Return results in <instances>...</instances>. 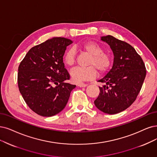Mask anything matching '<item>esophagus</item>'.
Instances as JSON below:
<instances>
[{
	"instance_id": "obj_1",
	"label": "esophagus",
	"mask_w": 157,
	"mask_h": 157,
	"mask_svg": "<svg viewBox=\"0 0 157 157\" xmlns=\"http://www.w3.org/2000/svg\"><path fill=\"white\" fill-rule=\"evenodd\" d=\"M78 86H79V87H85V86H87V84H86V83H78Z\"/></svg>"
}]
</instances>
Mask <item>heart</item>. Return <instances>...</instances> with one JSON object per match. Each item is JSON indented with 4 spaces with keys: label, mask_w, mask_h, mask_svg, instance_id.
I'll return each instance as SVG.
<instances>
[{
    "label": "heart",
    "mask_w": 157,
    "mask_h": 157,
    "mask_svg": "<svg viewBox=\"0 0 157 157\" xmlns=\"http://www.w3.org/2000/svg\"><path fill=\"white\" fill-rule=\"evenodd\" d=\"M78 48L90 56L87 63L88 67L76 68L71 72V77L74 82L79 83L94 78L97 75V69L100 74L105 73L111 65V57L103 52V48L95 41H89L78 46ZM76 53L74 48L68 49L63 56L65 65L72 67L75 62Z\"/></svg>",
    "instance_id": "1"
}]
</instances>
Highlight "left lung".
<instances>
[{
  "mask_svg": "<svg viewBox=\"0 0 157 157\" xmlns=\"http://www.w3.org/2000/svg\"><path fill=\"white\" fill-rule=\"evenodd\" d=\"M110 45L114 54L113 66L98 82L100 94L94 101L101 111L114 114L124 111L134 102L146 75V68L140 56L131 45L112 36L101 37Z\"/></svg>",
  "mask_w": 157,
  "mask_h": 157,
  "instance_id": "left-lung-1",
  "label": "left lung"
}]
</instances>
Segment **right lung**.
<instances>
[{
  "label": "right lung",
  "mask_w": 157,
  "mask_h": 157,
  "mask_svg": "<svg viewBox=\"0 0 157 157\" xmlns=\"http://www.w3.org/2000/svg\"><path fill=\"white\" fill-rule=\"evenodd\" d=\"M72 43L63 37L48 39L32 47L19 66L21 94L30 109L42 117L60 113L75 87L65 82L70 74L63 60L67 46Z\"/></svg>",
  "instance_id": "obj_1"
}]
</instances>
